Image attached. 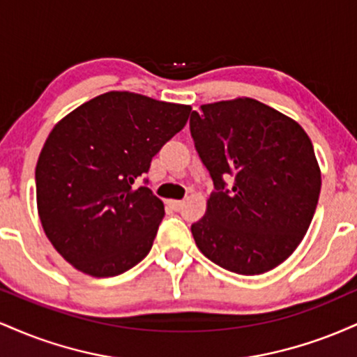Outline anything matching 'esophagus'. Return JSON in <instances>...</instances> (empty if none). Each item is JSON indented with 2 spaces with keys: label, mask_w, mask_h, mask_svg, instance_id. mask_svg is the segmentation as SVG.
Segmentation results:
<instances>
[{
  "label": "esophagus",
  "mask_w": 357,
  "mask_h": 357,
  "mask_svg": "<svg viewBox=\"0 0 357 357\" xmlns=\"http://www.w3.org/2000/svg\"><path fill=\"white\" fill-rule=\"evenodd\" d=\"M169 204L174 208V210H181L184 202H181V199H171Z\"/></svg>",
  "instance_id": "34e87169"
}]
</instances>
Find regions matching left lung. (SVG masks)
<instances>
[{"instance_id":"8db88e82","label":"left lung","mask_w":357,"mask_h":357,"mask_svg":"<svg viewBox=\"0 0 357 357\" xmlns=\"http://www.w3.org/2000/svg\"><path fill=\"white\" fill-rule=\"evenodd\" d=\"M190 129L215 184L206 213L191 225L199 252L240 275L278 267L305 236L321 192L305 130L248 97L192 110Z\"/></svg>"}]
</instances>
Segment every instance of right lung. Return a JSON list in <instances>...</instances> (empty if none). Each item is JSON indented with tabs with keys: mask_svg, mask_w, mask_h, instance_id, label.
<instances>
[{
	"mask_svg": "<svg viewBox=\"0 0 357 357\" xmlns=\"http://www.w3.org/2000/svg\"><path fill=\"white\" fill-rule=\"evenodd\" d=\"M190 114L191 105L112 90L53 127L36 162V206L68 264L116 277L149 253L165 204L136 181Z\"/></svg>",
	"mask_w": 357,
	"mask_h": 357,
	"instance_id": "add662e5",
	"label": "right lung"
}]
</instances>
